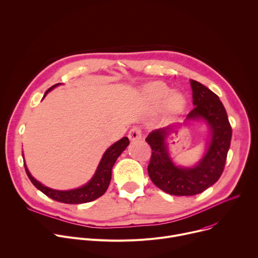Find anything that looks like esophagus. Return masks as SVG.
<instances>
[{"mask_svg": "<svg viewBox=\"0 0 258 258\" xmlns=\"http://www.w3.org/2000/svg\"><path fill=\"white\" fill-rule=\"evenodd\" d=\"M128 139L131 141H137V140H141L142 139V131L140 127H133L131 128V131L128 132V135H127Z\"/></svg>", "mask_w": 258, "mask_h": 258, "instance_id": "obj_1", "label": "esophagus"}]
</instances>
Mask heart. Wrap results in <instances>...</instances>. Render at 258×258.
Wrapping results in <instances>:
<instances>
[{"instance_id":"obj_1","label":"heart","mask_w":258,"mask_h":258,"mask_svg":"<svg viewBox=\"0 0 258 258\" xmlns=\"http://www.w3.org/2000/svg\"><path fill=\"white\" fill-rule=\"evenodd\" d=\"M169 93L170 89L164 83L161 82L152 83L146 88V94L152 102L160 104L167 97L166 107L168 109V111L171 113H177L183 108V106H185V97L180 93H172L168 96Z\"/></svg>"}]
</instances>
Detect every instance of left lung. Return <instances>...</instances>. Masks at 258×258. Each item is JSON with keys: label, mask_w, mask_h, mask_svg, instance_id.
Segmentation results:
<instances>
[{"label": "left lung", "mask_w": 258, "mask_h": 258, "mask_svg": "<svg viewBox=\"0 0 258 258\" xmlns=\"http://www.w3.org/2000/svg\"><path fill=\"white\" fill-rule=\"evenodd\" d=\"M193 105L187 119L203 118L211 130V142L205 156L193 168L175 166L165 149V137L173 128L165 127L152 131L146 142L152 149L148 173L154 185L175 196H193L202 193L222 175L232 139V126L227 111L215 95L202 84L191 80Z\"/></svg>", "instance_id": "8db88e82"}]
</instances>
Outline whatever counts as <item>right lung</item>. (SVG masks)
<instances>
[{"instance_id": "1", "label": "right lung", "mask_w": 258, "mask_h": 258, "mask_svg": "<svg viewBox=\"0 0 258 258\" xmlns=\"http://www.w3.org/2000/svg\"><path fill=\"white\" fill-rule=\"evenodd\" d=\"M60 84H56L53 87H51L45 94L49 93L52 89H54L56 86ZM130 144V141L126 137L122 138L115 144H113L110 148L107 149V151L104 153L101 162L97 168V171L93 178L82 188L71 190V191H57L50 188H47L43 186L41 182L35 180L29 173L28 169L26 168V165L24 164L25 171L27 176L29 177L30 181L33 183V186L39 189L41 192H43L45 195H47L49 198L56 200L61 203L66 204H81V203H87L91 202L100 196H102L111 180V170L112 167L118 158V156L122 153V151L126 148L127 145Z\"/></svg>"}]
</instances>
